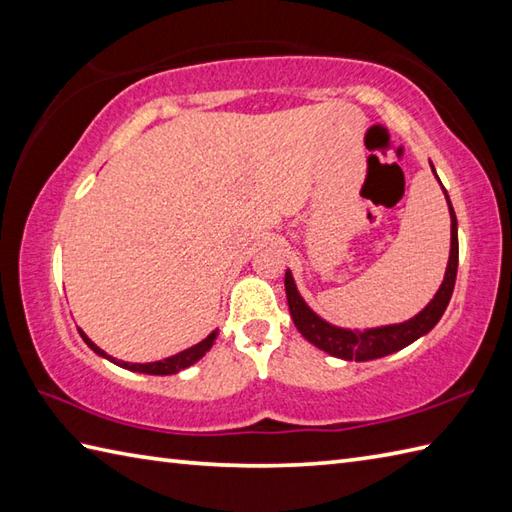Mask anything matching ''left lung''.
<instances>
[{"label": "left lung", "mask_w": 512, "mask_h": 512, "mask_svg": "<svg viewBox=\"0 0 512 512\" xmlns=\"http://www.w3.org/2000/svg\"><path fill=\"white\" fill-rule=\"evenodd\" d=\"M433 173H436V169H433ZM444 198H447L449 215H451L449 264L438 292L433 295V299L427 303V306H424L416 317H411L409 321H402V323L380 325V328H365V330L339 328V325H332L325 319H321L319 314L308 306L306 299H303L301 292L297 290L295 277H292L290 270H286L284 284H286L288 308L292 314V321H295L303 339L310 341L314 347H319V350L328 352L330 356L343 358V361L363 363V361H374V358H383L387 354H394L436 328V323L442 319L444 310L449 306L453 286H455V275H458V220H455V211L451 206L447 189H444Z\"/></svg>", "instance_id": "left-lung-1"}]
</instances>
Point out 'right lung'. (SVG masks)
Here are the masks:
<instances>
[{"instance_id":"obj_1","label":"right lung","mask_w":512,"mask_h":512,"mask_svg":"<svg viewBox=\"0 0 512 512\" xmlns=\"http://www.w3.org/2000/svg\"><path fill=\"white\" fill-rule=\"evenodd\" d=\"M79 334H81V339L85 341V345H88L94 354H99V356L107 358V361L118 365V367L129 369V372L149 374V376H169V374L182 372V369H187V367H191L193 363H198L200 358L211 350L215 339H217V330H213V332H211L209 336H206V339H202L200 343H195V345L187 347V350H182V352L173 354V356L162 358V361H154V363H127V361H118V358H114V356H110L107 352H103L101 347L96 345V343L90 339V336L85 334L81 328H79Z\"/></svg>"}]
</instances>
